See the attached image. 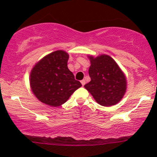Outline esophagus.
Returning <instances> with one entry per match:
<instances>
[{
	"label": "esophagus",
	"instance_id": "34e87169",
	"mask_svg": "<svg viewBox=\"0 0 157 157\" xmlns=\"http://www.w3.org/2000/svg\"><path fill=\"white\" fill-rule=\"evenodd\" d=\"M80 83H81V84H82V86H84L85 85V80H81V81H80Z\"/></svg>",
	"mask_w": 157,
	"mask_h": 157
}]
</instances>
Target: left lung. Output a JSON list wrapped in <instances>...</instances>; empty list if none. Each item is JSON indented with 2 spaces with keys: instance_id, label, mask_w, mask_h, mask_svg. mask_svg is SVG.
Returning <instances> with one entry per match:
<instances>
[{
  "instance_id": "8db88e82",
  "label": "left lung",
  "mask_w": 157,
  "mask_h": 157,
  "mask_svg": "<svg viewBox=\"0 0 157 157\" xmlns=\"http://www.w3.org/2000/svg\"><path fill=\"white\" fill-rule=\"evenodd\" d=\"M89 75L91 80L84 85L97 103L112 106L122 99L127 90V80L115 60L109 55H88Z\"/></svg>"
}]
</instances>
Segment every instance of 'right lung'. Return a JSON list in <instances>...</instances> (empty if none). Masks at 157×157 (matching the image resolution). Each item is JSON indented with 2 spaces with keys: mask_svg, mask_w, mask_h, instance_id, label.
I'll return each instance as SVG.
<instances>
[{
  "mask_svg": "<svg viewBox=\"0 0 157 157\" xmlns=\"http://www.w3.org/2000/svg\"><path fill=\"white\" fill-rule=\"evenodd\" d=\"M69 55L63 50L48 54L38 61L30 72L32 92L40 102L52 107L67 102L82 86L67 67Z\"/></svg>",
  "mask_w": 157,
  "mask_h": 157,
  "instance_id": "obj_1",
  "label": "right lung"
}]
</instances>
